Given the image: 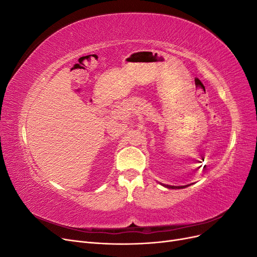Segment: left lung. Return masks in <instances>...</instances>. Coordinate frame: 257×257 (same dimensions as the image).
Returning a JSON list of instances; mask_svg holds the SVG:
<instances>
[{
    "label": "left lung",
    "instance_id": "obj_1",
    "mask_svg": "<svg viewBox=\"0 0 257 257\" xmlns=\"http://www.w3.org/2000/svg\"><path fill=\"white\" fill-rule=\"evenodd\" d=\"M163 186H165V188L167 189H184V188H188V186H190L191 184H188V185H179V186H176V185H167V184H163L161 183Z\"/></svg>",
    "mask_w": 257,
    "mask_h": 257
}]
</instances>
